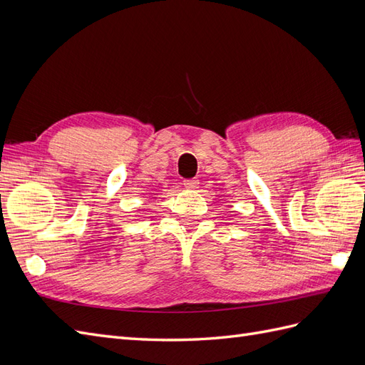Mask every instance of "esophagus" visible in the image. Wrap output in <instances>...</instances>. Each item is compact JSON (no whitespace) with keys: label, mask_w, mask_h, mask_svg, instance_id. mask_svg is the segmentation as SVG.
<instances>
[{"label":"esophagus","mask_w":365,"mask_h":365,"mask_svg":"<svg viewBox=\"0 0 365 365\" xmlns=\"http://www.w3.org/2000/svg\"><path fill=\"white\" fill-rule=\"evenodd\" d=\"M197 185H200V181H197V180H185L184 181V187H185V189H189V190L197 189Z\"/></svg>","instance_id":"1"}]
</instances>
